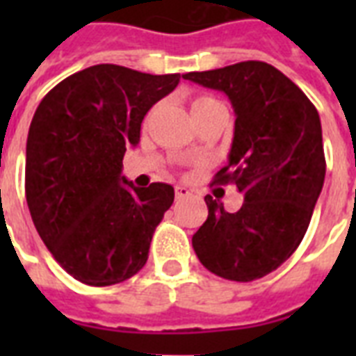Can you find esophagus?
Here are the masks:
<instances>
[{
    "label": "esophagus",
    "instance_id": "obj_1",
    "mask_svg": "<svg viewBox=\"0 0 356 356\" xmlns=\"http://www.w3.org/2000/svg\"><path fill=\"white\" fill-rule=\"evenodd\" d=\"M192 195V190L186 188V186H175V197L177 200H184V197H190Z\"/></svg>",
    "mask_w": 356,
    "mask_h": 356
}]
</instances>
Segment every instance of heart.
<instances>
[{
    "mask_svg": "<svg viewBox=\"0 0 356 356\" xmlns=\"http://www.w3.org/2000/svg\"><path fill=\"white\" fill-rule=\"evenodd\" d=\"M214 103H220L216 99V97H212V96H197L194 99V102H192V113H194V111H197V108L205 107V105H214Z\"/></svg>",
    "mask_w": 356,
    "mask_h": 356,
    "instance_id": "b5f03b06",
    "label": "heart"
}]
</instances>
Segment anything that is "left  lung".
Masks as SVG:
<instances>
[{
    "mask_svg": "<svg viewBox=\"0 0 356 356\" xmlns=\"http://www.w3.org/2000/svg\"><path fill=\"white\" fill-rule=\"evenodd\" d=\"M183 77L225 92L233 103L229 162L212 184L231 183L243 194L238 212L207 195L209 218L192 245L214 275L257 281L290 259L309 229L325 179L320 114L296 83L262 60Z\"/></svg>",
    "mask_w": 356,
    "mask_h": 356,
    "instance_id": "1",
    "label": "left lung"
}]
</instances>
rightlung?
I'll return each mask as SVG.
<instances>
[{
    "instance_id": "obj_1",
    "label": "right lung",
    "mask_w": 356,
    "mask_h": 356,
    "mask_svg": "<svg viewBox=\"0 0 356 356\" xmlns=\"http://www.w3.org/2000/svg\"><path fill=\"white\" fill-rule=\"evenodd\" d=\"M181 75L97 64L60 81L36 108L25 149V197L53 259L77 281L111 286L147 262L175 192L136 188L122 175L129 145Z\"/></svg>"
}]
</instances>
